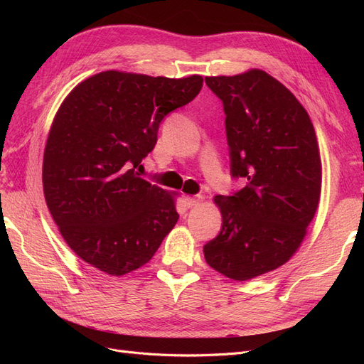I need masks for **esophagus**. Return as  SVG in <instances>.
Segmentation results:
<instances>
[{"instance_id":"obj_1","label":"esophagus","mask_w":364,"mask_h":364,"mask_svg":"<svg viewBox=\"0 0 364 364\" xmlns=\"http://www.w3.org/2000/svg\"><path fill=\"white\" fill-rule=\"evenodd\" d=\"M202 200H203L202 196H193V197L188 196V197H185V205L188 208H194V206H199L202 203Z\"/></svg>"}]
</instances>
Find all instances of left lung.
<instances>
[{"label":"left lung","mask_w":364,"mask_h":364,"mask_svg":"<svg viewBox=\"0 0 364 364\" xmlns=\"http://www.w3.org/2000/svg\"><path fill=\"white\" fill-rule=\"evenodd\" d=\"M205 82L223 103L230 176L246 185L214 197L223 222L203 255L218 273L247 281L301 246L321 199V155L304 106L266 71Z\"/></svg>","instance_id":"8db88e82"}]
</instances>
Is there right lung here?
<instances>
[{
  "instance_id": "add662e5",
  "label": "right lung",
  "mask_w": 364,
  "mask_h": 364,
  "mask_svg": "<svg viewBox=\"0 0 364 364\" xmlns=\"http://www.w3.org/2000/svg\"><path fill=\"white\" fill-rule=\"evenodd\" d=\"M202 85V75L103 71L60 105L43 151V194L63 240L92 267L112 277L142 267L178 222L174 197L139 170L161 121Z\"/></svg>"
}]
</instances>
